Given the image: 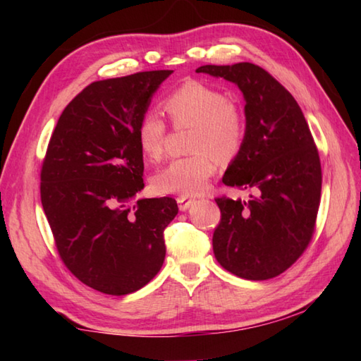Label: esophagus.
I'll use <instances>...</instances> for the list:
<instances>
[{
  "label": "esophagus",
  "mask_w": 361,
  "mask_h": 361,
  "mask_svg": "<svg viewBox=\"0 0 361 361\" xmlns=\"http://www.w3.org/2000/svg\"><path fill=\"white\" fill-rule=\"evenodd\" d=\"M176 203H178L180 211H186L189 206L194 203V198L186 197V195H180V197H176Z\"/></svg>",
  "instance_id": "obj_1"
}]
</instances>
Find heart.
Listing matches in <instances>:
<instances>
[{"instance_id": "b5f03b06", "label": "heart", "mask_w": 361, "mask_h": 361, "mask_svg": "<svg viewBox=\"0 0 361 361\" xmlns=\"http://www.w3.org/2000/svg\"><path fill=\"white\" fill-rule=\"evenodd\" d=\"M163 106L176 128L192 127L188 142L192 153L161 167L152 176V186L159 194H200L216 173L219 161L228 163L240 153L247 137V116L225 91L197 80L171 91ZM166 133V122L155 111H145L140 118L136 141L145 159L161 158Z\"/></svg>"}]
</instances>
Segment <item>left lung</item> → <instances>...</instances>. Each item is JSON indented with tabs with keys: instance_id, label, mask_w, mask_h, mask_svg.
Returning a JSON list of instances; mask_svg holds the SVG:
<instances>
[{
	"instance_id": "1",
	"label": "left lung",
	"mask_w": 361,
	"mask_h": 361,
	"mask_svg": "<svg viewBox=\"0 0 361 361\" xmlns=\"http://www.w3.org/2000/svg\"><path fill=\"white\" fill-rule=\"evenodd\" d=\"M237 83L245 96L247 137L224 176L226 186L251 190L248 202L217 197L221 219L212 247L225 270L250 281L279 276L307 250L321 200V161L295 97L255 63L204 65Z\"/></svg>"
}]
</instances>
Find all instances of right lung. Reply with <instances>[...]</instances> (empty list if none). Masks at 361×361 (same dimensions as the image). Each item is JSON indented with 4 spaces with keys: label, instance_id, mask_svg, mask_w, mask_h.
<instances>
[{
    "label": "right lung",
    "instance_id": "right-lung-1",
    "mask_svg": "<svg viewBox=\"0 0 361 361\" xmlns=\"http://www.w3.org/2000/svg\"><path fill=\"white\" fill-rule=\"evenodd\" d=\"M173 71H142L90 83L60 114L40 172V197L60 259L85 286L128 295L164 262L175 198H141L136 126Z\"/></svg>",
    "mask_w": 361,
    "mask_h": 361
}]
</instances>
